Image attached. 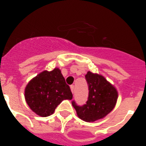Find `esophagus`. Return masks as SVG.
I'll use <instances>...</instances> for the list:
<instances>
[{
    "mask_svg": "<svg viewBox=\"0 0 146 146\" xmlns=\"http://www.w3.org/2000/svg\"><path fill=\"white\" fill-rule=\"evenodd\" d=\"M70 89L71 92H72V93H74V86H70Z\"/></svg>",
    "mask_w": 146,
    "mask_h": 146,
    "instance_id": "obj_1",
    "label": "esophagus"
}]
</instances>
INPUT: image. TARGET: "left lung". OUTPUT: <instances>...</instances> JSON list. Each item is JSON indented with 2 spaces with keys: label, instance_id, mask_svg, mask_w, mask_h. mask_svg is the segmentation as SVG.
<instances>
[{
  "label": "left lung",
  "instance_id": "obj_1",
  "mask_svg": "<svg viewBox=\"0 0 146 146\" xmlns=\"http://www.w3.org/2000/svg\"><path fill=\"white\" fill-rule=\"evenodd\" d=\"M89 86V97L86 104L78 105L72 102L78 117L86 122H94L104 117L115 106L118 93L113 86L102 75L89 71L86 75Z\"/></svg>",
  "mask_w": 146,
  "mask_h": 146
}]
</instances>
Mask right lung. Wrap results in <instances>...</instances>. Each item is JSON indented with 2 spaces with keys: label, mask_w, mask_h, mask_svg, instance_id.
<instances>
[{
  "label": "right lung",
  "mask_w": 146,
  "mask_h": 146,
  "mask_svg": "<svg viewBox=\"0 0 146 146\" xmlns=\"http://www.w3.org/2000/svg\"><path fill=\"white\" fill-rule=\"evenodd\" d=\"M25 98L36 114L48 117L63 100L72 99L73 94L61 71L54 68L50 72L43 71L29 81L25 89Z\"/></svg>",
  "instance_id": "obj_1"
}]
</instances>
